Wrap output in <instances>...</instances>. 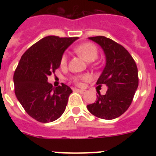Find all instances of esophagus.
I'll use <instances>...</instances> for the list:
<instances>
[{"instance_id":"34e87169","label":"esophagus","mask_w":156,"mask_h":156,"mask_svg":"<svg viewBox=\"0 0 156 156\" xmlns=\"http://www.w3.org/2000/svg\"><path fill=\"white\" fill-rule=\"evenodd\" d=\"M76 90L78 91V92H80L81 94H84V93L86 92L85 90H82V89H76Z\"/></svg>"}]
</instances>
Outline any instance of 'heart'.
I'll list each match as a JSON object with an SVG mask.
<instances>
[{
	"label": "heart",
	"instance_id": "heart-1",
	"mask_svg": "<svg viewBox=\"0 0 156 156\" xmlns=\"http://www.w3.org/2000/svg\"><path fill=\"white\" fill-rule=\"evenodd\" d=\"M75 52L80 55L83 58H84L87 61H95V59L98 57L99 55V48L95 44L90 42L84 43L82 44L78 45V47L75 48ZM67 59L68 56L66 54H63L61 56V61H60V65L61 67L66 66L67 64ZM87 78V76H75L72 78V80L74 83L81 85L82 84V81L86 80Z\"/></svg>",
	"mask_w": 156,
	"mask_h": 156
}]
</instances>
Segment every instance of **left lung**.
<instances>
[{"instance_id":"1","label":"left lung","mask_w":156,"mask_h":156,"mask_svg":"<svg viewBox=\"0 0 156 156\" xmlns=\"http://www.w3.org/2000/svg\"><path fill=\"white\" fill-rule=\"evenodd\" d=\"M100 44L106 56V66L96 84L106 85L105 95L98 92L95 103L87 105L90 113L99 118L112 120L121 116L130 106L138 87V68L129 52L105 36L90 37Z\"/></svg>"}]
</instances>
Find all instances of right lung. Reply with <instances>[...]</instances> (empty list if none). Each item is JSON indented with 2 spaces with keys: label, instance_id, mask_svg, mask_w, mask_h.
<instances>
[{
  "label": "right lung",
  "instance_id": "right-lung-1",
  "mask_svg": "<svg viewBox=\"0 0 156 156\" xmlns=\"http://www.w3.org/2000/svg\"><path fill=\"white\" fill-rule=\"evenodd\" d=\"M77 39L46 36L29 48L18 62L13 74L16 97L27 113L39 122L56 121L66 110L73 90L66 84L53 88L48 77L55 73L65 50Z\"/></svg>",
  "mask_w": 156,
  "mask_h": 156
}]
</instances>
